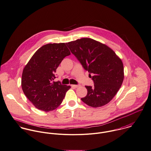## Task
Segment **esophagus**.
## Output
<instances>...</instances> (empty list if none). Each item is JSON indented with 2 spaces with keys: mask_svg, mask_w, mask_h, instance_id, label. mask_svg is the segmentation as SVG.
Listing matches in <instances>:
<instances>
[{
  "mask_svg": "<svg viewBox=\"0 0 151 151\" xmlns=\"http://www.w3.org/2000/svg\"><path fill=\"white\" fill-rule=\"evenodd\" d=\"M70 86L73 88H78V87H79L80 86L79 85H75V84H71Z\"/></svg>",
  "mask_w": 151,
  "mask_h": 151,
  "instance_id": "obj_1",
  "label": "esophagus"
}]
</instances>
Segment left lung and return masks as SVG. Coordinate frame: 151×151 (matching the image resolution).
<instances>
[{
	"label": "left lung",
	"instance_id": "left-lung-1",
	"mask_svg": "<svg viewBox=\"0 0 151 151\" xmlns=\"http://www.w3.org/2000/svg\"><path fill=\"white\" fill-rule=\"evenodd\" d=\"M89 73L94 86H87V94L81 99L87 105L97 108L109 102L120 88L124 79L121 59L110 47L90 38L66 43Z\"/></svg>",
	"mask_w": 151,
	"mask_h": 151
}]
</instances>
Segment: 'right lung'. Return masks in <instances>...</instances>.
<instances>
[{
  "instance_id": "add662e5",
  "label": "right lung",
  "mask_w": 151,
  "mask_h": 151,
  "mask_svg": "<svg viewBox=\"0 0 151 151\" xmlns=\"http://www.w3.org/2000/svg\"><path fill=\"white\" fill-rule=\"evenodd\" d=\"M70 52L64 43H49L36 51L23 69L22 91L34 106L49 112L58 108L70 86L53 82L55 72L63 60Z\"/></svg>"
}]
</instances>
